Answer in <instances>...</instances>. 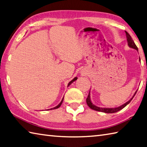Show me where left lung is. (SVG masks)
Here are the masks:
<instances>
[{
    "instance_id": "8db88e82",
    "label": "left lung",
    "mask_w": 147,
    "mask_h": 147,
    "mask_svg": "<svg viewBox=\"0 0 147 147\" xmlns=\"http://www.w3.org/2000/svg\"><path fill=\"white\" fill-rule=\"evenodd\" d=\"M125 33H126V38H127V44H128L129 47H130L131 48H133V49H136V51H138V47H137L136 45H135V42L133 40L131 36H130L129 34L127 33V32L125 31ZM137 92V91H136ZM136 92H135V95H135V94L136 93ZM134 96H133V98L134 97ZM90 92H89V94L88 95V97L86 98V104L87 105H88V107L93 109V110L96 111H99V112H105V113H115V112H117L118 111H119L121 109H123L124 107H125L126 106L129 104V103L131 101V100L133 99V98L131 99H130L129 101H127L125 104H124L123 105H121L120 107H115V108H102V107H96V105H93L91 100H90Z\"/></svg>"
}]
</instances>
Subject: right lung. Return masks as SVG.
Wrapping results in <instances>:
<instances>
[{
    "mask_svg": "<svg viewBox=\"0 0 147 147\" xmlns=\"http://www.w3.org/2000/svg\"><path fill=\"white\" fill-rule=\"evenodd\" d=\"M76 78H74L73 80H71V82H69V83H68V86H69L70 85H71V84L72 83H73V82H74V81H76ZM63 99H64V98H62V100H61V103H60V104H59L58 105H57V106H56V107H54V108H52V109H51V110H52V109H57V108H59V107H60V106L61 105V104H62V102H63Z\"/></svg>",
    "mask_w": 147,
    "mask_h": 147,
    "instance_id": "1",
    "label": "right lung"
}]
</instances>
